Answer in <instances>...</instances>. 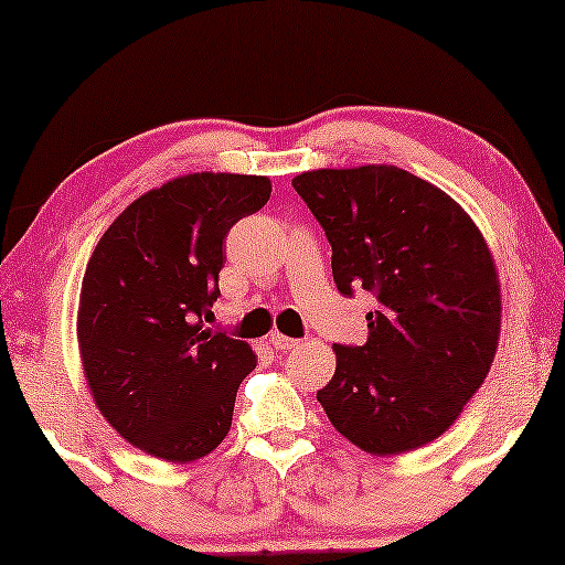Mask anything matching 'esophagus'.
Returning <instances> with one entry per match:
<instances>
[{"label":"esophagus","mask_w":565,"mask_h":565,"mask_svg":"<svg viewBox=\"0 0 565 565\" xmlns=\"http://www.w3.org/2000/svg\"><path fill=\"white\" fill-rule=\"evenodd\" d=\"M268 343H271V345L276 348V351L286 353V351H294V348L301 345V340H297V338H286V335H281V332H274V335L268 338Z\"/></svg>","instance_id":"34e87169"}]
</instances>
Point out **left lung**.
<instances>
[{
    "instance_id": "left-lung-1",
    "label": "left lung",
    "mask_w": 565,
    "mask_h": 565,
    "mask_svg": "<svg viewBox=\"0 0 565 565\" xmlns=\"http://www.w3.org/2000/svg\"><path fill=\"white\" fill-rule=\"evenodd\" d=\"M291 186L324 230L338 291L379 301L363 345H332L338 365L317 402L373 456L435 440L497 353L502 299L479 227L438 186L394 166L307 171Z\"/></svg>"
}]
</instances>
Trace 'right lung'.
Here are the masks:
<instances>
[{"label": "right lung", "instance_id": "obj_1", "mask_svg": "<svg viewBox=\"0 0 565 565\" xmlns=\"http://www.w3.org/2000/svg\"><path fill=\"white\" fill-rule=\"evenodd\" d=\"M271 196L266 177L189 173L142 194L94 248L78 351L107 423L150 456L186 463L225 440L256 369L248 343L204 330L225 237Z\"/></svg>", "mask_w": 565, "mask_h": 565}]
</instances>
